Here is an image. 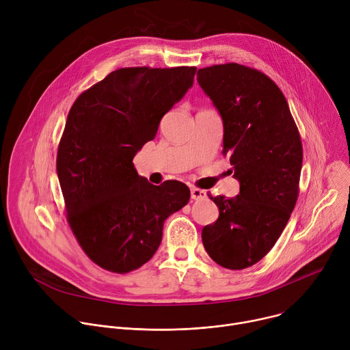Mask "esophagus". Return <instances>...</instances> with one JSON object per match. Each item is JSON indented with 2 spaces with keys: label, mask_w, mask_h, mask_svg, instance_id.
Returning a JSON list of instances; mask_svg holds the SVG:
<instances>
[{
  "label": "esophagus",
  "mask_w": 350,
  "mask_h": 350,
  "mask_svg": "<svg viewBox=\"0 0 350 350\" xmlns=\"http://www.w3.org/2000/svg\"><path fill=\"white\" fill-rule=\"evenodd\" d=\"M191 198L195 199V201H198V199H204V198H206V191H204L201 188L192 187L191 188Z\"/></svg>",
  "instance_id": "34e87169"
}]
</instances>
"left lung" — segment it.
<instances>
[{"instance_id":"left-lung-1","label":"left lung","mask_w":350,"mask_h":350,"mask_svg":"<svg viewBox=\"0 0 350 350\" xmlns=\"http://www.w3.org/2000/svg\"><path fill=\"white\" fill-rule=\"evenodd\" d=\"M196 80L219 109L223 155L239 193L211 196L219 219L202 228L209 256L242 270L262 260L284 231L299 195L302 139L282 91L263 72L239 64L199 69Z\"/></svg>"}]
</instances>
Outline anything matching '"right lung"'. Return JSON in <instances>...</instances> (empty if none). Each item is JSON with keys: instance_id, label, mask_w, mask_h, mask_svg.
<instances>
[{"instance_id": "obj_1", "label": "right lung", "mask_w": 350, "mask_h": 350, "mask_svg": "<svg viewBox=\"0 0 350 350\" xmlns=\"http://www.w3.org/2000/svg\"><path fill=\"white\" fill-rule=\"evenodd\" d=\"M195 66L122 68L72 105L57 155L66 220L84 254L126 274L154 256L165 220L189 201L185 184L152 185L133 158L193 83Z\"/></svg>"}]
</instances>
